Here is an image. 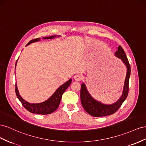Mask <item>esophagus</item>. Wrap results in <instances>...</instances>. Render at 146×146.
Returning <instances> with one entry per match:
<instances>
[{"instance_id": "1", "label": "esophagus", "mask_w": 146, "mask_h": 146, "mask_svg": "<svg viewBox=\"0 0 146 146\" xmlns=\"http://www.w3.org/2000/svg\"><path fill=\"white\" fill-rule=\"evenodd\" d=\"M74 79L77 81H81L82 79V76L80 74H76V75L74 76Z\"/></svg>"}]
</instances>
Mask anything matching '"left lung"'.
<instances>
[{"mask_svg":"<svg viewBox=\"0 0 146 146\" xmlns=\"http://www.w3.org/2000/svg\"><path fill=\"white\" fill-rule=\"evenodd\" d=\"M115 55L122 60L127 68V76L125 80L122 95L117 102L111 105H106L95 100L89 94L84 83L81 84L80 96L82 106L87 113L94 117H102V116L113 114L119 109L128 96L129 90V79H130L131 73L130 65L129 64L125 52L120 46L118 47V49L115 52Z\"/></svg>","mask_w":146,"mask_h":146,"instance_id":"1","label":"left lung"}]
</instances>
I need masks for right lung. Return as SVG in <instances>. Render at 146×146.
Wrapping results in <instances>:
<instances>
[{"label": "right lung", "instance_id": "1", "mask_svg": "<svg viewBox=\"0 0 146 146\" xmlns=\"http://www.w3.org/2000/svg\"><path fill=\"white\" fill-rule=\"evenodd\" d=\"M55 36H47L43 38L44 39H51L54 38ZM40 40V38H35L34 40H31L27 44V46L31 43L35 42ZM72 82V80H69L67 82H65V84L62 85L59 89H58L52 96L50 97L48 100L45 101L41 103H36V104H31L26 102L20 96L18 90L17 89V86L15 84V92L16 95L17 96L19 100V101L21 102L23 106L26 108V109L30 112L34 114H51L52 112L55 111L58 107L59 106V104L61 100V98L65 90L68 88V86L70 85Z\"/></svg>", "mask_w": 146, "mask_h": 146}]
</instances>
